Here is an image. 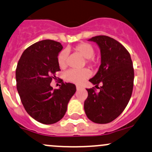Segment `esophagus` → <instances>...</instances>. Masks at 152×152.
Returning a JSON list of instances; mask_svg holds the SVG:
<instances>
[{
	"label": "esophagus",
	"mask_w": 152,
	"mask_h": 152,
	"mask_svg": "<svg viewBox=\"0 0 152 152\" xmlns=\"http://www.w3.org/2000/svg\"><path fill=\"white\" fill-rule=\"evenodd\" d=\"M82 89V86H79V85H76V89L79 90V89Z\"/></svg>",
	"instance_id": "esophagus-1"
}]
</instances>
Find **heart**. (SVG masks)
I'll return each mask as SVG.
<instances>
[{
  "label": "heart",
  "mask_w": 152,
  "mask_h": 152,
  "mask_svg": "<svg viewBox=\"0 0 152 152\" xmlns=\"http://www.w3.org/2000/svg\"><path fill=\"white\" fill-rule=\"evenodd\" d=\"M73 50L85 58L86 63L90 67H94L97 61L94 57V48L89 42H81L73 48ZM58 63L60 68H65L68 64V52L66 50L60 52L58 56ZM90 73L86 68L70 69L65 73V79L75 84H81L89 76Z\"/></svg>",
  "instance_id": "heart-1"
}]
</instances>
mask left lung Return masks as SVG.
I'll list each match as a JSON object with an SVG mask.
<instances>
[{
	"label": "left lung",
	"instance_id": "1",
	"mask_svg": "<svg viewBox=\"0 0 152 152\" xmlns=\"http://www.w3.org/2000/svg\"><path fill=\"white\" fill-rule=\"evenodd\" d=\"M89 40L95 42L101 52V65L89 81L96 87L102 86L98 93L94 87L86 89L84 110L90 121L105 124L118 118L131 99L134 79L133 62L126 48L113 38L99 35Z\"/></svg>",
	"mask_w": 152,
	"mask_h": 152
}]
</instances>
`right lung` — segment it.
Returning a JSON list of instances; mask_svg holds the SVG:
<instances>
[{"label": "right lung", "instance_id": "right-lung-1", "mask_svg": "<svg viewBox=\"0 0 152 152\" xmlns=\"http://www.w3.org/2000/svg\"><path fill=\"white\" fill-rule=\"evenodd\" d=\"M62 45L51 39L39 41L26 48L16 69V88L24 109L31 118L43 124L61 120L76 88L71 83H61L59 89L50 86L60 71L58 53ZM63 81V80H62Z\"/></svg>", "mask_w": 152, "mask_h": 152}]
</instances>
